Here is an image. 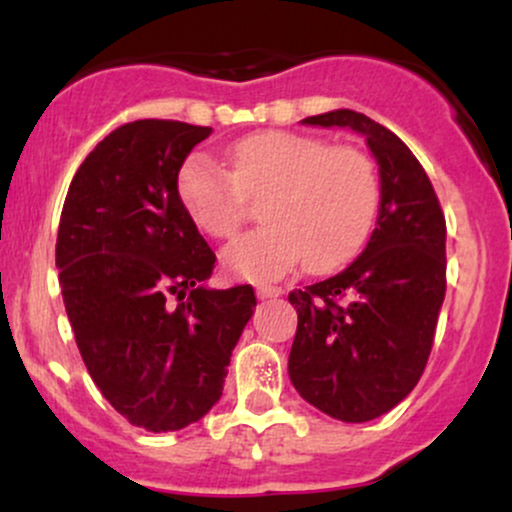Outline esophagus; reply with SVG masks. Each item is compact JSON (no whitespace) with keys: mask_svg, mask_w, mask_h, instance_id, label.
<instances>
[{"mask_svg":"<svg viewBox=\"0 0 512 512\" xmlns=\"http://www.w3.org/2000/svg\"><path fill=\"white\" fill-rule=\"evenodd\" d=\"M281 293L284 291H281L279 286H257V298H262V301L264 298H279Z\"/></svg>","mask_w":512,"mask_h":512,"instance_id":"34e87169","label":"esophagus"}]
</instances>
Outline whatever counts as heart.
<instances>
[{"mask_svg": "<svg viewBox=\"0 0 512 512\" xmlns=\"http://www.w3.org/2000/svg\"><path fill=\"white\" fill-rule=\"evenodd\" d=\"M192 223L211 238H233L248 219V199H264L267 226L233 240L221 262L250 281L279 279L305 260L332 272L363 248L380 204L373 163L354 146H330L313 134H250L228 151V170L192 154L175 180Z\"/></svg>", "mask_w": 512, "mask_h": 512, "instance_id": "b5f03b06", "label": "heart"}]
</instances>
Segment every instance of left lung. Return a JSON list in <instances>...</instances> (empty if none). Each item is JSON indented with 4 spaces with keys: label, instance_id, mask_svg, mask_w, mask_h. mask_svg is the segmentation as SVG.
<instances>
[{
    "label": "left lung",
    "instance_id": "obj_1",
    "mask_svg": "<svg viewBox=\"0 0 512 512\" xmlns=\"http://www.w3.org/2000/svg\"><path fill=\"white\" fill-rule=\"evenodd\" d=\"M303 125L363 134L380 170L366 250L342 274L289 293L293 387L332 419L361 424L397 407L424 373L445 298V216L426 170L387 127L346 108Z\"/></svg>",
    "mask_w": 512,
    "mask_h": 512
}]
</instances>
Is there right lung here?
<instances>
[{
  "label": "right lung",
  "mask_w": 512,
  "mask_h": 512,
  "mask_svg": "<svg viewBox=\"0 0 512 512\" xmlns=\"http://www.w3.org/2000/svg\"><path fill=\"white\" fill-rule=\"evenodd\" d=\"M211 127L137 120L76 170L55 264L93 383L132 426L195 424L219 402L233 346L255 310L250 284L204 286L216 255L182 209L175 180Z\"/></svg>",
  "instance_id": "add662e5"
}]
</instances>
